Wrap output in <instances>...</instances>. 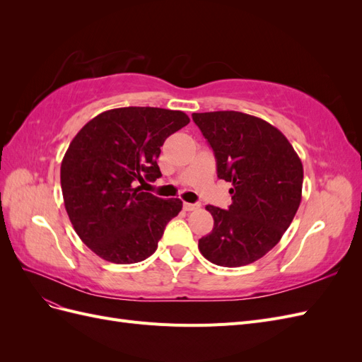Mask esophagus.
Instances as JSON below:
<instances>
[{
  "mask_svg": "<svg viewBox=\"0 0 362 362\" xmlns=\"http://www.w3.org/2000/svg\"><path fill=\"white\" fill-rule=\"evenodd\" d=\"M199 206H201V204H190V202H184V210H185V211H194V210H198Z\"/></svg>",
  "mask_w": 362,
  "mask_h": 362,
  "instance_id": "34e87169",
  "label": "esophagus"
}]
</instances>
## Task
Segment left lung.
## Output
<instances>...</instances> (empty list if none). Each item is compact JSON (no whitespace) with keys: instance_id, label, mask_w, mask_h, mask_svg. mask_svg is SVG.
Wrapping results in <instances>:
<instances>
[{"instance_id":"1","label":"left lung","mask_w":362,"mask_h":362,"mask_svg":"<svg viewBox=\"0 0 362 362\" xmlns=\"http://www.w3.org/2000/svg\"><path fill=\"white\" fill-rule=\"evenodd\" d=\"M213 148L217 177L233 184L228 210L206 205L214 226L199 240L213 264L242 267L275 247L302 199L303 168L278 128L240 112L193 113Z\"/></svg>"}]
</instances>
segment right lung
I'll use <instances>...</instances> for the list:
<instances>
[{
    "label": "right lung",
    "instance_id": "obj_1",
    "mask_svg": "<svg viewBox=\"0 0 362 362\" xmlns=\"http://www.w3.org/2000/svg\"><path fill=\"white\" fill-rule=\"evenodd\" d=\"M189 122L180 110L122 107L98 115L72 139L60 168L64 208L98 257L133 264L154 254L182 201L141 192L137 182L161 177L160 148Z\"/></svg>",
    "mask_w": 362,
    "mask_h": 362
}]
</instances>
